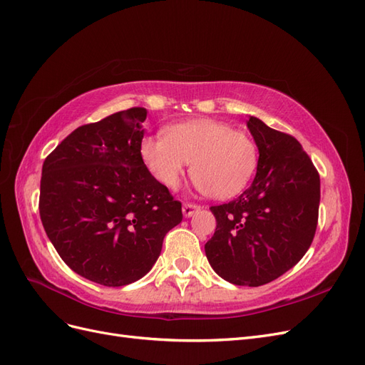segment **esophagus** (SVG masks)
Segmentation results:
<instances>
[{"mask_svg": "<svg viewBox=\"0 0 365 365\" xmlns=\"http://www.w3.org/2000/svg\"><path fill=\"white\" fill-rule=\"evenodd\" d=\"M197 210H201V205L192 204V202H185V204L182 205V215H184L185 217H190V216L195 215V212H197Z\"/></svg>", "mask_w": 365, "mask_h": 365, "instance_id": "1", "label": "esophagus"}]
</instances>
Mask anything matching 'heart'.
<instances>
[{"label": "heart", "instance_id": "1", "mask_svg": "<svg viewBox=\"0 0 365 365\" xmlns=\"http://www.w3.org/2000/svg\"><path fill=\"white\" fill-rule=\"evenodd\" d=\"M140 153L150 175L175 190L187 163L192 178L219 200L245 189L257 169L259 150L254 140L222 121L192 120L165 129L164 135L141 141Z\"/></svg>", "mask_w": 365, "mask_h": 365}]
</instances>
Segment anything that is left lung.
Returning a JSON list of instances; mask_svg holds the SVG:
<instances>
[{"label": "left lung", "instance_id": "8db88e82", "mask_svg": "<svg viewBox=\"0 0 365 365\" xmlns=\"http://www.w3.org/2000/svg\"><path fill=\"white\" fill-rule=\"evenodd\" d=\"M247 126L259 149L257 173L235 201L210 207L216 231L208 263L224 280L260 286L280 277L311 247L319 207V175L292 135L257 117Z\"/></svg>", "mask_w": 365, "mask_h": 365}]
</instances>
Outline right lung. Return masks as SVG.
<instances>
[{
	"label": "right lung",
	"mask_w": 365,
	"mask_h": 365,
	"mask_svg": "<svg viewBox=\"0 0 365 365\" xmlns=\"http://www.w3.org/2000/svg\"><path fill=\"white\" fill-rule=\"evenodd\" d=\"M145 108L73 130L43 161L39 215L61 259L82 277L125 286L146 275L181 202L143 163Z\"/></svg>",
	"instance_id": "right-lung-1"
}]
</instances>
